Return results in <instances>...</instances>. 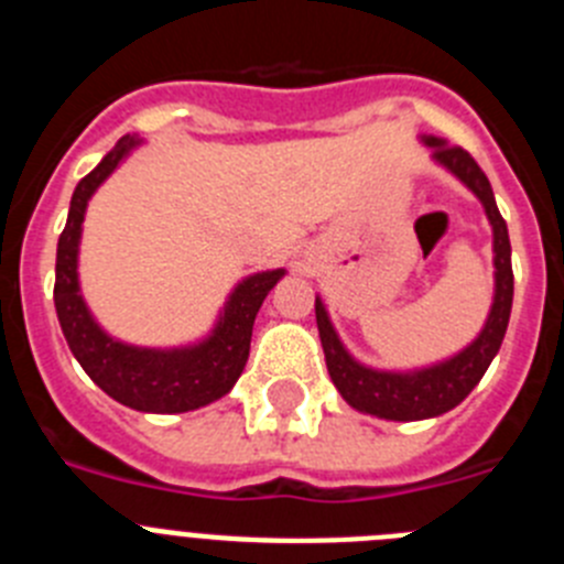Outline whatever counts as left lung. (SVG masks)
I'll return each mask as SVG.
<instances>
[{"instance_id":"1","label":"left lung","mask_w":564,"mask_h":564,"mask_svg":"<svg viewBox=\"0 0 564 564\" xmlns=\"http://www.w3.org/2000/svg\"><path fill=\"white\" fill-rule=\"evenodd\" d=\"M421 143L432 149V161L475 194L486 212V220L491 226V251H495V296H491V307H488L480 333L463 350L441 361L412 367V370H383V367L358 361L338 336L322 296H316L318 338L325 347L327 372L336 383L338 395L361 415L381 417V421H426V417L455 410L480 383L488 364L500 352L508 316H511V302H514L511 242H508V228L497 208L491 183L475 158L460 147H449L435 134H421Z\"/></svg>"}]
</instances>
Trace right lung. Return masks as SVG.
Wrapping results in <instances>:
<instances>
[{"label":"right lung","mask_w":564,"mask_h":564,"mask_svg":"<svg viewBox=\"0 0 564 564\" xmlns=\"http://www.w3.org/2000/svg\"><path fill=\"white\" fill-rule=\"evenodd\" d=\"M141 143V138L123 134L73 192L67 226L58 237L53 302L69 350L109 398L129 410L174 415L200 410L234 390L251 350L253 318L271 288L288 271L273 268L239 279L214 318L212 330L177 347H141L104 330L101 322L89 311L78 279L84 217L93 194Z\"/></svg>","instance_id":"obj_1"}]
</instances>
